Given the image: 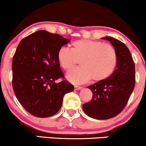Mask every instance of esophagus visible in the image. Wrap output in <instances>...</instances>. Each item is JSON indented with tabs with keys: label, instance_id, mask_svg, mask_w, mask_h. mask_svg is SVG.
<instances>
[{
	"label": "esophagus",
	"instance_id": "obj_1",
	"mask_svg": "<svg viewBox=\"0 0 146 146\" xmlns=\"http://www.w3.org/2000/svg\"><path fill=\"white\" fill-rule=\"evenodd\" d=\"M81 89H82V87L78 86H75V90H81Z\"/></svg>",
	"mask_w": 146,
	"mask_h": 146
}]
</instances>
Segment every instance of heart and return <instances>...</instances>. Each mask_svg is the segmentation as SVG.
I'll list each match as a JSON object with an SVG mask.
<instances>
[{"mask_svg": "<svg viewBox=\"0 0 146 146\" xmlns=\"http://www.w3.org/2000/svg\"><path fill=\"white\" fill-rule=\"evenodd\" d=\"M60 66L69 70L80 59L81 66L73 68L66 74V78L79 85L92 79L100 82L111 76L117 66V57L111 45L89 39H80L73 43L72 49L62 46L58 52Z\"/></svg>", "mask_w": 146, "mask_h": 146, "instance_id": "b5f03b06", "label": "heart"}]
</instances>
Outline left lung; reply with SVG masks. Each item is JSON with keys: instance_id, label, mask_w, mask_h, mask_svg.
<instances>
[{"instance_id": "left-lung-1", "label": "left lung", "mask_w": 146, "mask_h": 146, "mask_svg": "<svg viewBox=\"0 0 146 146\" xmlns=\"http://www.w3.org/2000/svg\"><path fill=\"white\" fill-rule=\"evenodd\" d=\"M113 45L117 57L116 68L111 76L88 86L93 93L83 110L89 117L107 120L118 115L127 104L135 85V62L124 43L110 36L103 37Z\"/></svg>"}]
</instances>
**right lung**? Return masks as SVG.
Here are the masks:
<instances>
[{
	"label": "right lung",
	"mask_w": 146,
	"mask_h": 146,
	"mask_svg": "<svg viewBox=\"0 0 146 146\" xmlns=\"http://www.w3.org/2000/svg\"><path fill=\"white\" fill-rule=\"evenodd\" d=\"M70 39L38 31L20 42L12 60V86L17 100L29 113L38 117L54 115L63 97L74 90L64 78L58 60L59 49ZM60 78L62 81L55 83Z\"/></svg>",
	"instance_id": "1"
}]
</instances>
